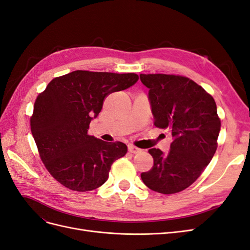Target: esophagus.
<instances>
[{
  "label": "esophagus",
  "mask_w": 250,
  "mask_h": 250,
  "mask_svg": "<svg viewBox=\"0 0 250 250\" xmlns=\"http://www.w3.org/2000/svg\"><path fill=\"white\" fill-rule=\"evenodd\" d=\"M128 151H129L130 153H140L142 150L140 148L132 146V145H128Z\"/></svg>",
  "instance_id": "obj_1"
}]
</instances>
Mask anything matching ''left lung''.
Here are the masks:
<instances>
[{
  "label": "left lung",
  "mask_w": 250,
  "mask_h": 250,
  "mask_svg": "<svg viewBox=\"0 0 250 250\" xmlns=\"http://www.w3.org/2000/svg\"><path fill=\"white\" fill-rule=\"evenodd\" d=\"M147 88L154 125L172 132L170 151L152 148L153 167L143 172V183L152 191L174 194L197 179L213 158L221 122L213 97L183 76L141 74Z\"/></svg>",
  "instance_id": "left-lung-1"
}]
</instances>
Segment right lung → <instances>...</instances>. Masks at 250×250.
<instances>
[{"label":"right lung","instance_id":"right-lung-1","mask_svg":"<svg viewBox=\"0 0 250 250\" xmlns=\"http://www.w3.org/2000/svg\"><path fill=\"white\" fill-rule=\"evenodd\" d=\"M139 80L137 74L74 71L53 79L34 103L31 132L51 175L73 191L87 192L108 179L112 163L127 153L124 143H108L87 130L107 95Z\"/></svg>","mask_w":250,"mask_h":250}]
</instances>
